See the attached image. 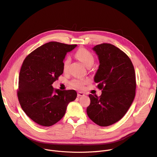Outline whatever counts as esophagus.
<instances>
[{"label":"esophagus","instance_id":"1","mask_svg":"<svg viewBox=\"0 0 157 157\" xmlns=\"http://www.w3.org/2000/svg\"><path fill=\"white\" fill-rule=\"evenodd\" d=\"M84 95H85L84 93L81 92V91H78V97H82V96H84Z\"/></svg>","mask_w":157,"mask_h":157}]
</instances>
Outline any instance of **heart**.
I'll return each mask as SVG.
<instances>
[{"label": "heart", "instance_id": "1", "mask_svg": "<svg viewBox=\"0 0 157 157\" xmlns=\"http://www.w3.org/2000/svg\"><path fill=\"white\" fill-rule=\"evenodd\" d=\"M76 57L81 60L85 66L87 67H91L95 62V58L91 52L86 48H79L76 53ZM70 63V59L66 58L63 62V70L66 72L68 69L69 65ZM88 82V80L85 79H73L71 84L72 86L77 88H81Z\"/></svg>", "mask_w": 157, "mask_h": 157}]
</instances>
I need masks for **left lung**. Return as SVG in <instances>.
Listing matches in <instances>:
<instances>
[{
  "mask_svg": "<svg viewBox=\"0 0 157 157\" xmlns=\"http://www.w3.org/2000/svg\"><path fill=\"white\" fill-rule=\"evenodd\" d=\"M98 56L100 65L94 77L101 95L90 94V105L86 112L90 119L100 126H109L126 113L136 93V75L129 57L110 44L92 48Z\"/></svg>",
  "mask_w": 157,
  "mask_h": 157,
  "instance_id": "1",
  "label": "left lung"
}]
</instances>
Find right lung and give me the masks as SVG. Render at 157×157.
Wrapping results in <instances>:
<instances>
[{
    "instance_id": "1",
    "label": "right lung",
    "mask_w": 157,
    "mask_h": 157,
    "mask_svg": "<svg viewBox=\"0 0 157 157\" xmlns=\"http://www.w3.org/2000/svg\"><path fill=\"white\" fill-rule=\"evenodd\" d=\"M77 45L50 41L30 53L19 76L17 97L27 116L42 126L56 124L66 113L69 102L77 97L74 90H54L52 85L63 73V60Z\"/></svg>"
}]
</instances>
